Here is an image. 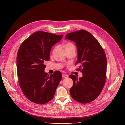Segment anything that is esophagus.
<instances>
[{"instance_id":"esophagus-1","label":"esophagus","mask_w":125,"mask_h":125,"mask_svg":"<svg viewBox=\"0 0 125 125\" xmlns=\"http://www.w3.org/2000/svg\"><path fill=\"white\" fill-rule=\"evenodd\" d=\"M62 77L63 78H68V75H66V74H63L62 75Z\"/></svg>"}]
</instances>
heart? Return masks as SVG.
I'll use <instances>...</instances> for the list:
<instances>
[{"mask_svg": "<svg viewBox=\"0 0 125 125\" xmlns=\"http://www.w3.org/2000/svg\"><path fill=\"white\" fill-rule=\"evenodd\" d=\"M64 47H65V49L66 50V51L67 50H69L70 49H73V48H75V45H74V44L72 42H66L65 44H64ZM57 48V47H55L54 50H53V51H54L56 48Z\"/></svg>", "mask_w": 125, "mask_h": 125, "instance_id": "heart-1", "label": "heart"}]
</instances>
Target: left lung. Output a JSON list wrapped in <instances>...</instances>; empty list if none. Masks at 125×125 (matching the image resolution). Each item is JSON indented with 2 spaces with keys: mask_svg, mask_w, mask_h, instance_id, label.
I'll return each mask as SVG.
<instances>
[{
  "mask_svg": "<svg viewBox=\"0 0 125 125\" xmlns=\"http://www.w3.org/2000/svg\"><path fill=\"white\" fill-rule=\"evenodd\" d=\"M67 39L76 44L78 60L75 64H80L77 70L83 73V77L79 79L74 75L69 76L73 81L70 90L71 96L81 103L91 102L100 94L106 82L105 53L98 41L86 31L81 30L67 33Z\"/></svg>",
  "mask_w": 125,
  "mask_h": 125,
  "instance_id": "left-lung-1",
  "label": "left lung"
}]
</instances>
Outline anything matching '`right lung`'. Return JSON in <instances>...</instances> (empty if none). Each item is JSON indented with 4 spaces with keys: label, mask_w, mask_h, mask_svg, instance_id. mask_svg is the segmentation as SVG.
<instances>
[{
    "label": "right lung",
    "mask_w": 125,
    "mask_h": 125,
    "mask_svg": "<svg viewBox=\"0 0 125 125\" xmlns=\"http://www.w3.org/2000/svg\"><path fill=\"white\" fill-rule=\"evenodd\" d=\"M62 37L63 34L36 31L19 48L17 56L19 83L25 96L34 103L43 104L50 101L62 79L60 71L49 76L45 73L44 62L49 60L51 47Z\"/></svg>",
    "instance_id": "add662e5"
}]
</instances>
